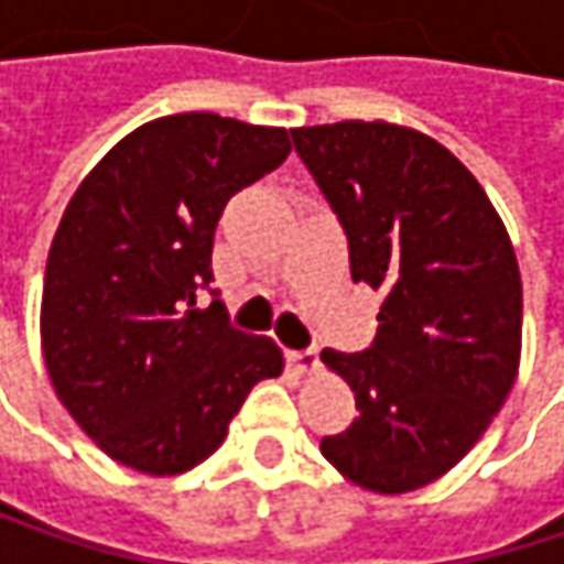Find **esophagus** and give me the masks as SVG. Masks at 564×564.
<instances>
[{
  "label": "esophagus",
  "instance_id": "obj_1",
  "mask_svg": "<svg viewBox=\"0 0 564 564\" xmlns=\"http://www.w3.org/2000/svg\"><path fill=\"white\" fill-rule=\"evenodd\" d=\"M286 366L296 376H310V372H316L319 356H316V349H293V352H286Z\"/></svg>",
  "mask_w": 564,
  "mask_h": 564
}]
</instances>
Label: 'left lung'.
Masks as SVG:
<instances>
[{"label": "left lung", "instance_id": "8db88e82", "mask_svg": "<svg viewBox=\"0 0 564 564\" xmlns=\"http://www.w3.org/2000/svg\"><path fill=\"white\" fill-rule=\"evenodd\" d=\"M290 133L346 228L352 281L386 293L372 349L319 352L359 408L319 451L362 490H421L470 454L519 376L522 281L507 225L474 172L414 127Z\"/></svg>", "mask_w": 564, "mask_h": 564}]
</instances>
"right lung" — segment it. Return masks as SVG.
<instances>
[{
	"label": "right lung",
	"instance_id": "1",
	"mask_svg": "<svg viewBox=\"0 0 564 564\" xmlns=\"http://www.w3.org/2000/svg\"><path fill=\"white\" fill-rule=\"evenodd\" d=\"M283 127L172 113L127 133L70 195L42 286V356L57 401L117 464L175 477L228 437L281 346L195 306L235 192L278 170Z\"/></svg>",
	"mask_w": 564,
	"mask_h": 564
}]
</instances>
